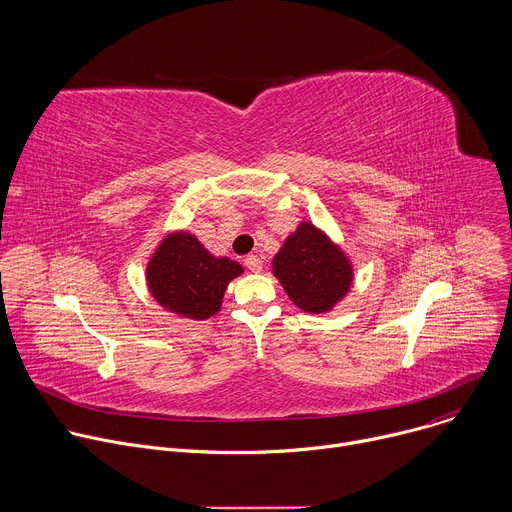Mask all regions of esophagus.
Wrapping results in <instances>:
<instances>
[{"label": "esophagus", "mask_w": 512, "mask_h": 512, "mask_svg": "<svg viewBox=\"0 0 512 512\" xmlns=\"http://www.w3.org/2000/svg\"><path fill=\"white\" fill-rule=\"evenodd\" d=\"M245 267L251 269V271H255V273H259V271L263 269V261H261L259 255H247V257H245Z\"/></svg>", "instance_id": "1"}]
</instances>
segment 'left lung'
I'll return each mask as SVG.
<instances>
[{
	"mask_svg": "<svg viewBox=\"0 0 512 512\" xmlns=\"http://www.w3.org/2000/svg\"><path fill=\"white\" fill-rule=\"evenodd\" d=\"M285 294L304 312L330 310L350 287L352 269L344 253L310 223L289 235L273 259Z\"/></svg>",
	"mask_w": 512,
	"mask_h": 512,
	"instance_id": "8db88e82",
	"label": "left lung"
}]
</instances>
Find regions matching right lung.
<instances>
[{
  "label": "right lung",
  "instance_id": "obj_1",
  "mask_svg": "<svg viewBox=\"0 0 512 512\" xmlns=\"http://www.w3.org/2000/svg\"><path fill=\"white\" fill-rule=\"evenodd\" d=\"M241 271L237 261L212 257L196 237L176 233L164 239L150 261L148 285L166 310L206 320L221 308L229 281Z\"/></svg>",
  "mask_w": 512,
  "mask_h": 512
}]
</instances>
